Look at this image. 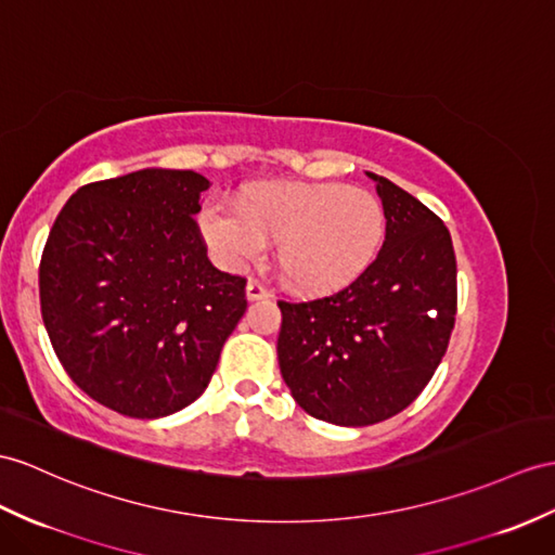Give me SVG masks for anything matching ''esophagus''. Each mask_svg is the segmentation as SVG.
<instances>
[{"label":"esophagus","mask_w":555,"mask_h":555,"mask_svg":"<svg viewBox=\"0 0 555 555\" xmlns=\"http://www.w3.org/2000/svg\"><path fill=\"white\" fill-rule=\"evenodd\" d=\"M270 292L261 285V282L259 280H249L247 282V299L249 301H259V299H266V296H268Z\"/></svg>","instance_id":"1"}]
</instances>
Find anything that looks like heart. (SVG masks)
Returning a JSON list of instances; mask_svg holds the SVG:
<instances>
[{
	"instance_id": "obj_1",
	"label": "heart",
	"mask_w": 555,
	"mask_h": 555,
	"mask_svg": "<svg viewBox=\"0 0 555 555\" xmlns=\"http://www.w3.org/2000/svg\"><path fill=\"white\" fill-rule=\"evenodd\" d=\"M202 233L219 259L240 268L275 245L287 285L330 294L358 280L382 249V202L344 183L275 181L240 193L237 209L209 207Z\"/></svg>"
}]
</instances>
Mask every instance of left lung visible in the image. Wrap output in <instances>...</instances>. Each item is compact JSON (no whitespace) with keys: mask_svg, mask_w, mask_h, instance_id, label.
Segmentation results:
<instances>
[{"mask_svg":"<svg viewBox=\"0 0 555 555\" xmlns=\"http://www.w3.org/2000/svg\"><path fill=\"white\" fill-rule=\"evenodd\" d=\"M367 176L386 216L376 259L339 292L278 301L282 379L310 416L336 426H370L412 404L438 370L456 315L448 225L384 176Z\"/></svg>","mask_w":555,"mask_h":555,"instance_id":"1","label":"left lung"}]
</instances>
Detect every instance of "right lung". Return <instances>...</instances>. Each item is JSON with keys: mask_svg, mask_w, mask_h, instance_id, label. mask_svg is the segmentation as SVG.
Listing matches in <instances>:
<instances>
[{"mask_svg": "<svg viewBox=\"0 0 555 555\" xmlns=\"http://www.w3.org/2000/svg\"><path fill=\"white\" fill-rule=\"evenodd\" d=\"M211 183L141 169L87 183L53 221L39 304L53 350L89 398L125 416L188 408L247 310V280L207 259L195 214Z\"/></svg>", "mask_w": 555, "mask_h": 555, "instance_id": "right-lung-1", "label": "right lung"}]
</instances>
